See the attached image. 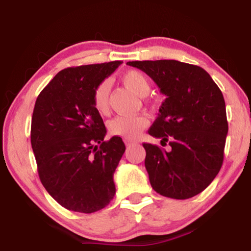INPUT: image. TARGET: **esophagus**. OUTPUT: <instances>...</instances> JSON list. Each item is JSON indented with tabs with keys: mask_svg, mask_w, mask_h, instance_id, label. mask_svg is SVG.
<instances>
[{
	"mask_svg": "<svg viewBox=\"0 0 251 251\" xmlns=\"http://www.w3.org/2000/svg\"><path fill=\"white\" fill-rule=\"evenodd\" d=\"M125 144H126V146H130V145H133V144H137V142H136V140L126 138V139H125Z\"/></svg>",
	"mask_w": 251,
	"mask_h": 251,
	"instance_id": "obj_1",
	"label": "esophagus"
}]
</instances>
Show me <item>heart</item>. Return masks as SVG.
<instances>
[{
	"label": "heart",
	"instance_id": "obj_1",
	"mask_svg": "<svg viewBox=\"0 0 251 251\" xmlns=\"http://www.w3.org/2000/svg\"><path fill=\"white\" fill-rule=\"evenodd\" d=\"M122 82L126 88L139 96H146L150 91V82L139 71H129L122 76ZM109 82L102 81L95 89L94 105L99 113H105L108 109ZM149 125V119L144 114H123L118 115L109 122V132L114 136L125 138H135Z\"/></svg>",
	"mask_w": 251,
	"mask_h": 251
}]
</instances>
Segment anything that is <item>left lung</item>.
<instances>
[{"instance_id":"left-lung-1","label":"left lung","mask_w":251,"mask_h":251,"mask_svg":"<svg viewBox=\"0 0 251 251\" xmlns=\"http://www.w3.org/2000/svg\"><path fill=\"white\" fill-rule=\"evenodd\" d=\"M155 82L166 99L149 130L170 151L144 143L153 190L185 200L205 190L221 170L228 131L225 100L203 68L178 60L128 61ZM167 145V144H166Z\"/></svg>"}]
</instances>
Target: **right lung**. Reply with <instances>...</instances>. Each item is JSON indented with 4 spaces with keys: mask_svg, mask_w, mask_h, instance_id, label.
<instances>
[{
    "mask_svg": "<svg viewBox=\"0 0 251 251\" xmlns=\"http://www.w3.org/2000/svg\"><path fill=\"white\" fill-rule=\"evenodd\" d=\"M121 64L65 68L35 101L30 143L37 173L48 193L68 210L91 214L114 198L113 175L126 146L121 137L104 140L106 128L94 92Z\"/></svg>",
    "mask_w": 251,
    "mask_h": 251,
    "instance_id": "right-lung-1",
    "label": "right lung"
}]
</instances>
